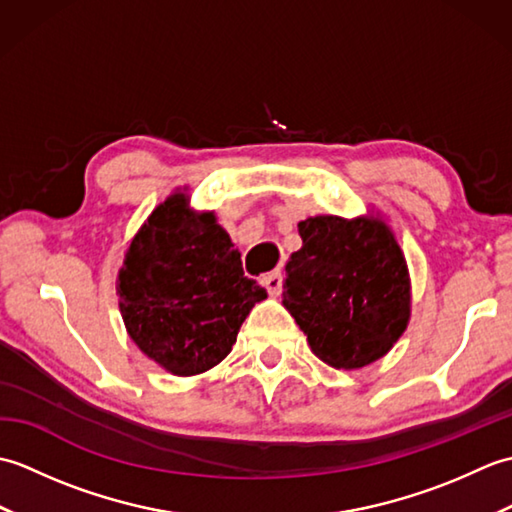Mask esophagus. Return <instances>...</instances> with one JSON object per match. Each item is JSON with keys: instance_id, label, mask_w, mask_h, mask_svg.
Instances as JSON below:
<instances>
[{"instance_id": "1", "label": "esophagus", "mask_w": 512, "mask_h": 512, "mask_svg": "<svg viewBox=\"0 0 512 512\" xmlns=\"http://www.w3.org/2000/svg\"><path fill=\"white\" fill-rule=\"evenodd\" d=\"M262 284L266 286L270 297H279L281 288H284V275H281V270H273V273L262 277Z\"/></svg>"}]
</instances>
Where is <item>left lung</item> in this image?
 Masks as SVG:
<instances>
[{
	"instance_id": "8db88e82",
	"label": "left lung",
	"mask_w": 512,
	"mask_h": 512,
	"mask_svg": "<svg viewBox=\"0 0 512 512\" xmlns=\"http://www.w3.org/2000/svg\"><path fill=\"white\" fill-rule=\"evenodd\" d=\"M303 246L286 264L284 306L310 350L336 369L383 358L407 330L405 255L380 217L317 215L299 222Z\"/></svg>"
}]
</instances>
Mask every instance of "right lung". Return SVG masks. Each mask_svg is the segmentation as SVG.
<instances>
[{
	"mask_svg": "<svg viewBox=\"0 0 512 512\" xmlns=\"http://www.w3.org/2000/svg\"><path fill=\"white\" fill-rule=\"evenodd\" d=\"M118 308L138 350L173 376L222 363L266 290L244 275L215 213L173 193L140 226L118 270Z\"/></svg>",
	"mask_w": 512,
	"mask_h": 512,
	"instance_id": "right-lung-1",
	"label": "right lung"
}]
</instances>
